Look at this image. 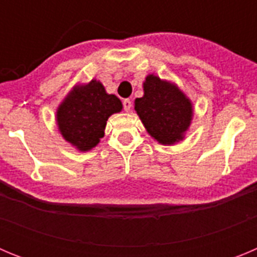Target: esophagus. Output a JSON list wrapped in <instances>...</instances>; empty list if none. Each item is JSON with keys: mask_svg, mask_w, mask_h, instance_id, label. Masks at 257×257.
Returning a JSON list of instances; mask_svg holds the SVG:
<instances>
[{"mask_svg": "<svg viewBox=\"0 0 257 257\" xmlns=\"http://www.w3.org/2000/svg\"><path fill=\"white\" fill-rule=\"evenodd\" d=\"M131 108H133V101L130 99H124L123 100V109L126 112H130Z\"/></svg>", "mask_w": 257, "mask_h": 257, "instance_id": "34e87169", "label": "esophagus"}]
</instances>
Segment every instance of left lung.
<instances>
[{
  "instance_id": "left-lung-1",
  "label": "left lung",
  "mask_w": 257,
  "mask_h": 257,
  "mask_svg": "<svg viewBox=\"0 0 257 257\" xmlns=\"http://www.w3.org/2000/svg\"><path fill=\"white\" fill-rule=\"evenodd\" d=\"M143 90L144 95L135 99V110L151 138L162 145L184 140L194 115L187 94L175 82L154 73L145 77Z\"/></svg>"
}]
</instances>
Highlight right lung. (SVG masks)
Returning a JSON list of instances; mask_svg holds the SVG:
<instances>
[{
	"label": "right lung",
	"mask_w": 257,
	"mask_h": 257,
	"mask_svg": "<svg viewBox=\"0 0 257 257\" xmlns=\"http://www.w3.org/2000/svg\"><path fill=\"white\" fill-rule=\"evenodd\" d=\"M123 108L99 79L76 83L56 108L55 121L63 139L78 152L94 149L104 136L106 121Z\"/></svg>",
	"instance_id": "add662e5"
}]
</instances>
